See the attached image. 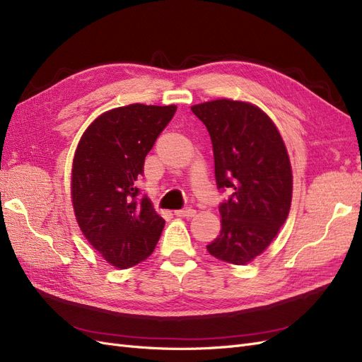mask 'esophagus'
I'll list each match as a JSON object with an SVG mask.
<instances>
[{
	"label": "esophagus",
	"instance_id": "1",
	"mask_svg": "<svg viewBox=\"0 0 362 362\" xmlns=\"http://www.w3.org/2000/svg\"><path fill=\"white\" fill-rule=\"evenodd\" d=\"M174 215L179 216V218H191L195 215V211L191 207H186V209H179V211L174 212Z\"/></svg>",
	"mask_w": 362,
	"mask_h": 362
}]
</instances>
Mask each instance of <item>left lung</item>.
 I'll list each match as a JSON object with an SVG mask.
<instances>
[{"label": "left lung", "instance_id": "8db88e82", "mask_svg": "<svg viewBox=\"0 0 362 362\" xmlns=\"http://www.w3.org/2000/svg\"><path fill=\"white\" fill-rule=\"evenodd\" d=\"M211 135L221 192V233L207 245L214 257L245 264L262 254L286 223L291 167L283 138L267 115L247 102L219 99L194 105Z\"/></svg>", "mask_w": 362, "mask_h": 362}]
</instances>
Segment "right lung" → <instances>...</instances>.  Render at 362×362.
I'll return each instance as SVG.
<instances>
[{
	"mask_svg": "<svg viewBox=\"0 0 362 362\" xmlns=\"http://www.w3.org/2000/svg\"><path fill=\"white\" fill-rule=\"evenodd\" d=\"M176 110L132 103L107 111L88 126L75 151L72 203L79 228L120 269L146 260L164 228L136 179Z\"/></svg>",
	"mask_w": 362,
	"mask_h": 362,
	"instance_id": "right-lung-1",
	"label": "right lung"
}]
</instances>
